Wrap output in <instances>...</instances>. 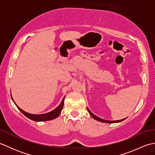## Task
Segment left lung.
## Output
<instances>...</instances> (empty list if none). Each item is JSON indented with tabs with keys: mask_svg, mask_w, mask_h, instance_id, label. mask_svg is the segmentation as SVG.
<instances>
[{
	"mask_svg": "<svg viewBox=\"0 0 155 155\" xmlns=\"http://www.w3.org/2000/svg\"><path fill=\"white\" fill-rule=\"evenodd\" d=\"M87 110L88 111V113H89V114L91 115V117H93V118H94L95 120H97L98 121H100V122H103V123H119V122H121L124 120L125 118H124V119H121V120H104V119H102V118H99L97 117L96 115H94V114H93L91 113V112L90 111V110L88 109V108H87Z\"/></svg>",
	"mask_w": 155,
	"mask_h": 155,
	"instance_id": "1",
	"label": "left lung"
}]
</instances>
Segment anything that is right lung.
Returning a JSON list of instances; mask_svg holds the SVG:
<instances>
[{
  "label": "right lung",
  "instance_id": "1",
  "mask_svg": "<svg viewBox=\"0 0 155 155\" xmlns=\"http://www.w3.org/2000/svg\"><path fill=\"white\" fill-rule=\"evenodd\" d=\"M64 98L65 97L63 98V99H62L61 103L60 104L58 107H57V108H55L54 110H52L51 112H49L48 113H45V114H30V113H28L27 112H25L24 110H22L21 108H19L17 105L15 104V103L14 102L15 104H16V106L17 107V108L20 110V111L21 112V113L26 116L27 117H28V118H30V119L32 120H35V121H45V120H52L54 119V118H57L59 114H61V110L62 109V107H63V105H64Z\"/></svg>",
  "mask_w": 155,
  "mask_h": 155
}]
</instances>
